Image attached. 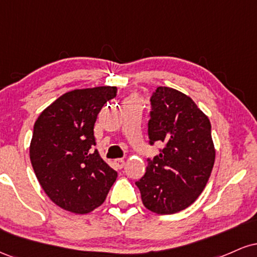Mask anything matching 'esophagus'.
<instances>
[{
    "instance_id": "34e87169",
    "label": "esophagus",
    "mask_w": 257,
    "mask_h": 257,
    "mask_svg": "<svg viewBox=\"0 0 257 257\" xmlns=\"http://www.w3.org/2000/svg\"><path fill=\"white\" fill-rule=\"evenodd\" d=\"M114 164H116V167L118 168V169H122L123 166L125 164V161L123 158H118V159H116V161H114Z\"/></svg>"
}]
</instances>
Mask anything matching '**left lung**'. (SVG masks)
Wrapping results in <instances>:
<instances>
[{
	"mask_svg": "<svg viewBox=\"0 0 257 257\" xmlns=\"http://www.w3.org/2000/svg\"><path fill=\"white\" fill-rule=\"evenodd\" d=\"M150 144L164 149L149 159L146 173L135 182L145 208L159 215L190 206L204 190L215 162L208 116L186 94L158 87L151 98Z\"/></svg>",
	"mask_w": 257,
	"mask_h": 257,
	"instance_id": "left-lung-1",
	"label": "left lung"
}]
</instances>
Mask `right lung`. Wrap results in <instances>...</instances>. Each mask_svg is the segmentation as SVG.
Instances as JSON below:
<instances>
[{"label":"right lung","instance_id":"right-lung-1","mask_svg":"<svg viewBox=\"0 0 257 257\" xmlns=\"http://www.w3.org/2000/svg\"><path fill=\"white\" fill-rule=\"evenodd\" d=\"M116 94L111 85L67 91L35 122L32 168L47 196L64 210L90 213L105 202L116 181V170L94 150L96 117Z\"/></svg>","mask_w":257,"mask_h":257}]
</instances>
